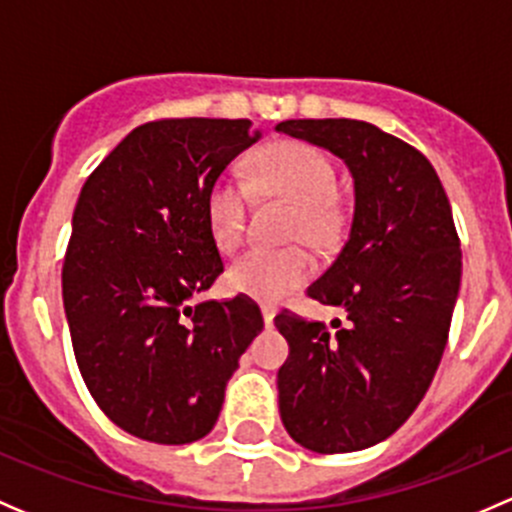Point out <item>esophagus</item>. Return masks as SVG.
<instances>
[{"label": "esophagus", "mask_w": 512, "mask_h": 512, "mask_svg": "<svg viewBox=\"0 0 512 512\" xmlns=\"http://www.w3.org/2000/svg\"><path fill=\"white\" fill-rule=\"evenodd\" d=\"M262 322H265L267 329H272V324H275V309L262 307Z\"/></svg>", "instance_id": "34e87169"}]
</instances>
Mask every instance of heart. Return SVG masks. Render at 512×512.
I'll list each match as a JSON object with an SVG mask.
<instances>
[{
  "mask_svg": "<svg viewBox=\"0 0 512 512\" xmlns=\"http://www.w3.org/2000/svg\"><path fill=\"white\" fill-rule=\"evenodd\" d=\"M252 180L267 195H277L294 208L289 232L309 245H324L337 230L334 200L339 193L337 168L319 148L302 141H280L252 158ZM250 193L240 180L223 178L210 188L205 218L210 235L223 252H235L247 232ZM314 262L302 247H257L227 272L232 292L260 304L285 302L312 277Z\"/></svg>",
  "mask_w": 512,
  "mask_h": 512,
  "instance_id": "heart-1",
  "label": "heart"
}]
</instances>
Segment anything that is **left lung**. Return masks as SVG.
<instances>
[{"label":"left lung","mask_w":512,"mask_h":512,"mask_svg":"<svg viewBox=\"0 0 512 512\" xmlns=\"http://www.w3.org/2000/svg\"><path fill=\"white\" fill-rule=\"evenodd\" d=\"M277 131L342 158L354 180L347 242L307 287L344 322L275 317L289 344L280 416L309 451H361L414 414L441 364L461 287L451 203L426 156L371 123L299 118Z\"/></svg>","instance_id":"1"}]
</instances>
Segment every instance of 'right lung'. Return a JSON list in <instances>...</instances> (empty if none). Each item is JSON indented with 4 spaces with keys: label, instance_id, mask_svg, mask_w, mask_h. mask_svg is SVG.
<instances>
[{
    "label": "right lung",
    "instance_id": "add662e5",
    "mask_svg": "<svg viewBox=\"0 0 512 512\" xmlns=\"http://www.w3.org/2000/svg\"><path fill=\"white\" fill-rule=\"evenodd\" d=\"M260 138L247 118L143 123L81 188L61 272L71 344L103 414L143 441L208 436L265 327L247 297L193 302L223 272L205 200Z\"/></svg>",
    "mask_w": 512,
    "mask_h": 512
}]
</instances>
